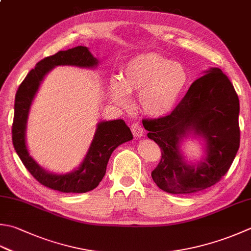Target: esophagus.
<instances>
[{"mask_svg": "<svg viewBox=\"0 0 251 251\" xmlns=\"http://www.w3.org/2000/svg\"><path fill=\"white\" fill-rule=\"evenodd\" d=\"M130 129H131L132 135L137 137V138H140V137L144 136L145 130H144V128H142V126L139 124V123H134V124H131Z\"/></svg>", "mask_w": 251, "mask_h": 251, "instance_id": "34e87169", "label": "esophagus"}]
</instances>
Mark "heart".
I'll list each match as a JSON object with an SVG mask.
<instances>
[{
  "mask_svg": "<svg viewBox=\"0 0 251 251\" xmlns=\"http://www.w3.org/2000/svg\"><path fill=\"white\" fill-rule=\"evenodd\" d=\"M188 83V73L179 63L147 53L126 64L121 79L112 78L109 95L120 106L129 105L128 93H138V104L146 115L163 117L174 110Z\"/></svg>",
  "mask_w": 251,
  "mask_h": 251,
  "instance_id": "obj_1",
  "label": "heart"
}]
</instances>
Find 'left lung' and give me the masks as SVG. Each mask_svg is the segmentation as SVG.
<instances>
[{"label":"left lung","instance_id":"8db88e82","mask_svg":"<svg viewBox=\"0 0 251 251\" xmlns=\"http://www.w3.org/2000/svg\"><path fill=\"white\" fill-rule=\"evenodd\" d=\"M195 80L171 114L142 120L148 138L161 148L151 176L170 194H191L217 184L227 173L239 148V100L228 77L213 67ZM193 133L206 142V156L195 167L180 153V142Z\"/></svg>","mask_w":251,"mask_h":251}]
</instances>
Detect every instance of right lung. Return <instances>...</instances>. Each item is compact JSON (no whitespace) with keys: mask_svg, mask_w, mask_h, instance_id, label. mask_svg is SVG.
Returning a JSON list of instances; mask_svg holds the SVG:
<instances>
[{"mask_svg":"<svg viewBox=\"0 0 251 251\" xmlns=\"http://www.w3.org/2000/svg\"><path fill=\"white\" fill-rule=\"evenodd\" d=\"M60 65L92 68L98 65V60L87 47L78 46L38 62L36 67L28 73L21 83L15 96L13 145L29 173L43 186L61 193H87L95 189L104 177L112 152L120 145L131 140L132 134L123 120L100 122L97 125L89 150L78 169L61 175L43 170L29 154L26 145L27 120L32 100L44 76L52 68Z\"/></svg>","mask_w":251,"mask_h":251,"instance_id":"1","label":"right lung"}]
</instances>
